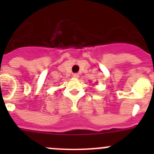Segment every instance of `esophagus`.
I'll return each instance as SVG.
<instances>
[{
	"label": "esophagus",
	"instance_id": "1",
	"mask_svg": "<svg viewBox=\"0 0 154 154\" xmlns=\"http://www.w3.org/2000/svg\"><path fill=\"white\" fill-rule=\"evenodd\" d=\"M72 76L74 78H79V75L78 73H74Z\"/></svg>",
	"mask_w": 154,
	"mask_h": 154
}]
</instances>
